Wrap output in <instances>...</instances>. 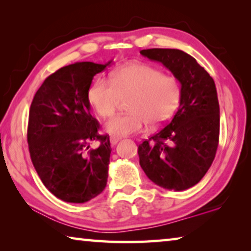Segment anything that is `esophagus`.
Here are the masks:
<instances>
[{
  "instance_id": "1",
  "label": "esophagus",
  "mask_w": 251,
  "mask_h": 251,
  "mask_svg": "<svg viewBox=\"0 0 251 251\" xmlns=\"http://www.w3.org/2000/svg\"><path fill=\"white\" fill-rule=\"evenodd\" d=\"M110 144H112V146H114V145H116V144L120 142V138H117V137H114V136H112V137H110Z\"/></svg>"
}]
</instances>
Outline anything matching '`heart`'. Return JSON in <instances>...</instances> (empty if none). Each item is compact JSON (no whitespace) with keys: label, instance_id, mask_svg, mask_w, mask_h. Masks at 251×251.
<instances>
[{"label":"heart","instance_id":"obj_1","mask_svg":"<svg viewBox=\"0 0 251 251\" xmlns=\"http://www.w3.org/2000/svg\"><path fill=\"white\" fill-rule=\"evenodd\" d=\"M128 96V113L105 124V130L114 137L141 133L146 123L158 126L168 121L179 103L180 86L174 76L163 75L150 65L133 63L114 71L110 82L96 78L87 91L88 104L100 117L112 116L121 100Z\"/></svg>","mask_w":251,"mask_h":251}]
</instances>
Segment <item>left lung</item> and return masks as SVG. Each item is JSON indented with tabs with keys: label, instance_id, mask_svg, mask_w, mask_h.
<instances>
[{
	"label": "left lung",
	"instance_id": "8db88e82",
	"mask_svg": "<svg viewBox=\"0 0 251 251\" xmlns=\"http://www.w3.org/2000/svg\"><path fill=\"white\" fill-rule=\"evenodd\" d=\"M160 62L180 83L175 115L138 146L139 164L156 185L176 192L201 181L214 161L219 142V103L211 76L189 54L175 49L141 50Z\"/></svg>",
	"mask_w": 251,
	"mask_h": 251
}]
</instances>
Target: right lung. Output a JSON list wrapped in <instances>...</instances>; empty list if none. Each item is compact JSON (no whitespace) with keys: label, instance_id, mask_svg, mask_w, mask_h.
Segmentation results:
<instances>
[{"label":"right lung","instance_id":"right-lung-1","mask_svg":"<svg viewBox=\"0 0 251 251\" xmlns=\"http://www.w3.org/2000/svg\"><path fill=\"white\" fill-rule=\"evenodd\" d=\"M106 64L77 62L57 70L41 85L28 114L27 143L42 182L66 202H86L107 184L112 148L91 115L87 91ZM100 140L96 150L91 141Z\"/></svg>","mask_w":251,"mask_h":251}]
</instances>
